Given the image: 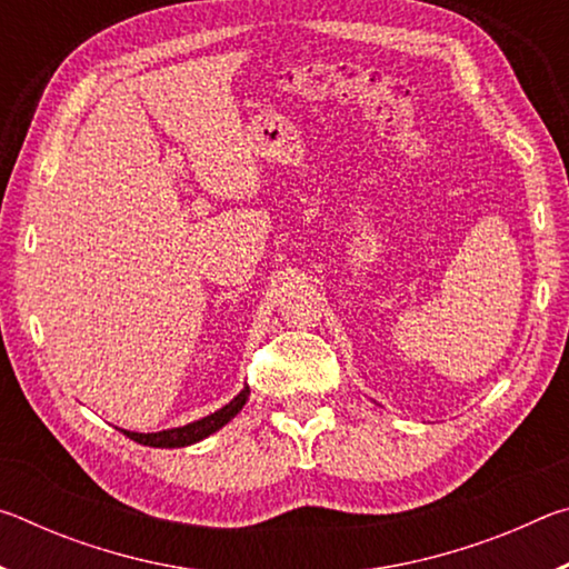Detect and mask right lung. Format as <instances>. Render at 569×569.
I'll return each mask as SVG.
<instances>
[{
	"label": "right lung",
	"instance_id": "1",
	"mask_svg": "<svg viewBox=\"0 0 569 569\" xmlns=\"http://www.w3.org/2000/svg\"><path fill=\"white\" fill-rule=\"evenodd\" d=\"M248 397H250V389L243 387L238 397L230 399L223 409L208 413V417L198 419V421H190V423H186V427L152 431V435H140V431H128V429H120V431L124 437H130L132 441H138V445H146V447H158V449L190 447V445H196V441H203L206 437L216 435L218 429H223L226 423L246 407Z\"/></svg>",
	"mask_w": 569,
	"mask_h": 569
}]
</instances>
